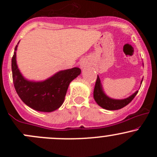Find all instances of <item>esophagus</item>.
I'll use <instances>...</instances> for the list:
<instances>
[{"mask_svg":"<svg viewBox=\"0 0 157 157\" xmlns=\"http://www.w3.org/2000/svg\"><path fill=\"white\" fill-rule=\"evenodd\" d=\"M85 66H86V64H84V62H81V63H80V67H81V68L84 67Z\"/></svg>","mask_w":157,"mask_h":157,"instance_id":"esophagus-1","label":"esophagus"}]
</instances>
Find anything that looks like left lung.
Here are the masks:
<instances>
[{
    "mask_svg": "<svg viewBox=\"0 0 157 157\" xmlns=\"http://www.w3.org/2000/svg\"><path fill=\"white\" fill-rule=\"evenodd\" d=\"M141 80L140 83H142ZM138 93V90L128 96V98L123 99H112L109 97L104 92L103 88H102V83H101L100 78L99 75H97V79H96V85L94 87V91H93V98L96 103L102 108L107 109V110H118V109H122L123 107L126 106L128 104L132 101V99L135 97L137 93Z\"/></svg>",
    "mask_w": 157,
    "mask_h": 157,
    "instance_id": "obj_1",
    "label": "left lung"
}]
</instances>
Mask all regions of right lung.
<instances>
[{
    "instance_id": "1",
    "label": "right lung",
    "mask_w": 157,
    "mask_h": 157,
    "mask_svg": "<svg viewBox=\"0 0 157 157\" xmlns=\"http://www.w3.org/2000/svg\"><path fill=\"white\" fill-rule=\"evenodd\" d=\"M18 42V44H19ZM15 47L11 61L14 87L21 100L34 110L51 112L61 106L69 84L81 73L79 67L60 71L42 81H33L25 78L17 64Z\"/></svg>"
}]
</instances>
